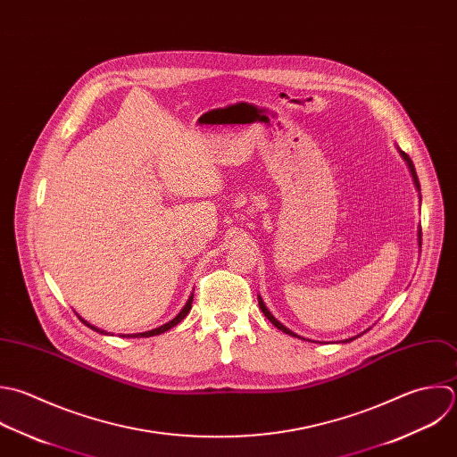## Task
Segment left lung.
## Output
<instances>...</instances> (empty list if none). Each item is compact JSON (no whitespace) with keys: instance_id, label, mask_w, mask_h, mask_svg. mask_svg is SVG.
<instances>
[{"instance_id":"8db88e82","label":"left lung","mask_w":457,"mask_h":457,"mask_svg":"<svg viewBox=\"0 0 457 457\" xmlns=\"http://www.w3.org/2000/svg\"><path fill=\"white\" fill-rule=\"evenodd\" d=\"M397 149H399V147H397ZM399 153H401V156L404 158V162L408 163V167H410V172H411V176H413V183H415V188H417V190H419V194H420V183H419V176H417V170H415V165H413L411 158H410V156H408L404 151H401V149H399ZM420 201H422V197H420ZM417 237H419V238H417V240H419V247H422V229H420V226H419V233H417ZM258 304H260V310L263 312V315H265V317H267V319H269V320H270V322H272V324H274V326H276L279 331H283V333H287V335H290V337L301 338L299 335H295L294 331H290L287 326H283V324H281V322H279V320H278V319H276V317H274V315H272V313L267 310V306H265V303H263V299H262L260 295H258ZM367 331H369V329H367ZM367 331H363V333H367ZM363 333H361V335H363ZM361 335H356V337H353V338H347V340H344V344H345V342H353V340H356V338H358V337H361ZM303 340H304V338H303Z\"/></svg>"}]
</instances>
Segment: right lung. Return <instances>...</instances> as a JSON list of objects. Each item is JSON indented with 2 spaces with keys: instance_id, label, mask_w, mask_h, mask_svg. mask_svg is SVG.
<instances>
[{
  "instance_id": "right-lung-1",
  "label": "right lung",
  "mask_w": 457,
  "mask_h": 457,
  "mask_svg": "<svg viewBox=\"0 0 457 457\" xmlns=\"http://www.w3.org/2000/svg\"><path fill=\"white\" fill-rule=\"evenodd\" d=\"M192 301H194V294H190V297H188V301H187V304L181 308V312L172 319V320H169L167 324H163V326H160V328H156V329H151V331H144V333H135V335H120L122 338H147V337H156V335H162V333H165V331H169L170 328H174V326H178L187 315H188V312H190V308H192ZM85 326H88L90 329H94L96 333H101V335H108L106 331H103V329H99V328H96V326H92V324H88L87 320H83L81 317H78Z\"/></svg>"
}]
</instances>
